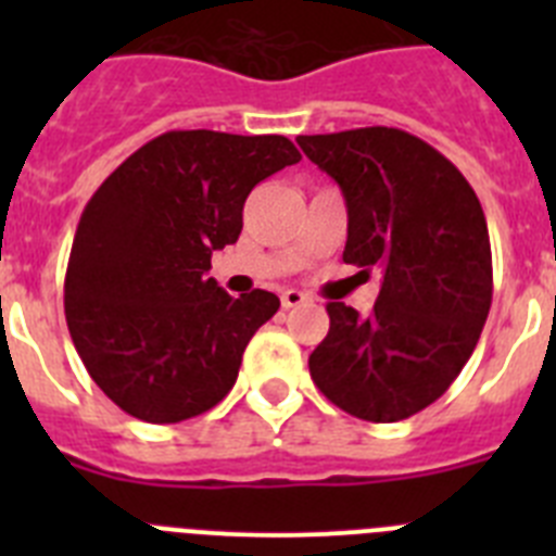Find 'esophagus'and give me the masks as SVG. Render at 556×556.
<instances>
[{
  "label": "esophagus",
  "instance_id": "34e87169",
  "mask_svg": "<svg viewBox=\"0 0 556 556\" xmlns=\"http://www.w3.org/2000/svg\"><path fill=\"white\" fill-rule=\"evenodd\" d=\"M308 301L306 292H298V289H287V292H281V306L283 308H294V306H303V303Z\"/></svg>",
  "mask_w": 556,
  "mask_h": 556
}]
</instances>
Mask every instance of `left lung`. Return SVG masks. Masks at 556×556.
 <instances>
[{"label": "left lung", "instance_id": "left-lung-1", "mask_svg": "<svg viewBox=\"0 0 556 556\" xmlns=\"http://www.w3.org/2000/svg\"><path fill=\"white\" fill-rule=\"evenodd\" d=\"M342 189V262L381 269L367 317L328 303L331 328L308 356L339 409L395 424L443 395L473 353L493 301L488 219L443 152L397 127L298 136Z\"/></svg>", "mask_w": 556, "mask_h": 556}]
</instances>
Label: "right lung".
Instances as JSON below:
<instances>
[{"label":"right lung","mask_w":556,"mask_h":556,"mask_svg":"<svg viewBox=\"0 0 556 556\" xmlns=\"http://www.w3.org/2000/svg\"><path fill=\"white\" fill-rule=\"evenodd\" d=\"M301 161L287 136L169 130L94 191L68 255L63 306L88 376L127 415L180 424L217 406L281 301L230 298L211 253L242 233L255 184Z\"/></svg>","instance_id":"obj_1"}]
</instances>
